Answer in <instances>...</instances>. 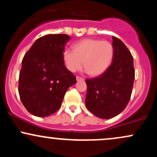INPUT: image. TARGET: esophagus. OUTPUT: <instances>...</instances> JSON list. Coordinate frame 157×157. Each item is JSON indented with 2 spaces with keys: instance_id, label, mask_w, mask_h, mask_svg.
I'll list each match as a JSON object with an SVG mask.
<instances>
[{
  "instance_id": "34e87169",
  "label": "esophagus",
  "mask_w": 157,
  "mask_h": 157,
  "mask_svg": "<svg viewBox=\"0 0 157 157\" xmlns=\"http://www.w3.org/2000/svg\"><path fill=\"white\" fill-rule=\"evenodd\" d=\"M76 79H77V81H84V80H85L83 77H81L80 76H77Z\"/></svg>"
}]
</instances>
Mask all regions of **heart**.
I'll return each instance as SVG.
<instances>
[{"label":"heart","mask_w":157,"mask_h":157,"mask_svg":"<svg viewBox=\"0 0 157 157\" xmlns=\"http://www.w3.org/2000/svg\"><path fill=\"white\" fill-rule=\"evenodd\" d=\"M113 49L111 43L96 39H84L64 50L63 58L66 67L71 72L80 70L82 66L92 76L102 75L113 60Z\"/></svg>","instance_id":"1"}]
</instances>
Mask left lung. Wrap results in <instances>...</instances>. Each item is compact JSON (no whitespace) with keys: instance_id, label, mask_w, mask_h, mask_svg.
Instances as JSON below:
<instances>
[{"instance_id":"8db88e82","label":"left lung","mask_w":157,"mask_h":157,"mask_svg":"<svg viewBox=\"0 0 157 157\" xmlns=\"http://www.w3.org/2000/svg\"><path fill=\"white\" fill-rule=\"evenodd\" d=\"M112 63L100 76L86 79L88 110L101 119H111L125 109L134 86V59L123 43L112 37Z\"/></svg>"}]
</instances>
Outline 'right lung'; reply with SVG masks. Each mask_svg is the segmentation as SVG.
I'll list each match as a JSON object with an SVG mask.
<instances>
[{"label": "right lung", "mask_w": 157, "mask_h": 157, "mask_svg": "<svg viewBox=\"0 0 157 157\" xmlns=\"http://www.w3.org/2000/svg\"><path fill=\"white\" fill-rule=\"evenodd\" d=\"M70 39L64 34L43 36L23 57L18 92L27 111L36 117L56 112L68 88L77 82L63 58L64 46Z\"/></svg>", "instance_id": "right-lung-1"}]
</instances>
